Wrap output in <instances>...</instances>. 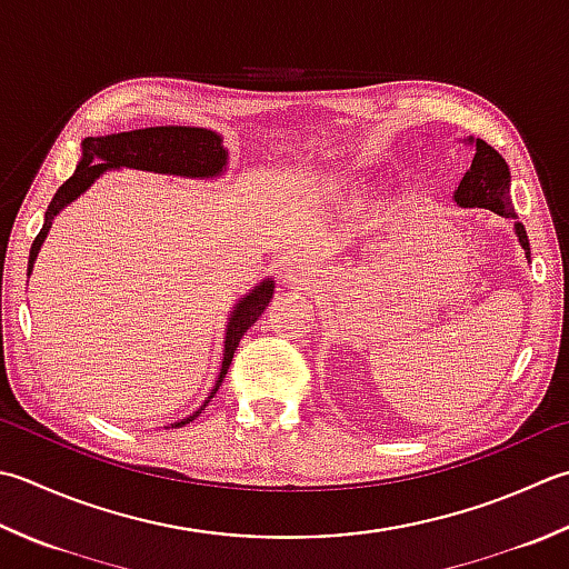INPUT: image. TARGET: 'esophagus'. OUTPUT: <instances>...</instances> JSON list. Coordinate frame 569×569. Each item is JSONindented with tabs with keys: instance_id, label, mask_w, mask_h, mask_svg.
Segmentation results:
<instances>
[{
	"instance_id": "esophagus-1",
	"label": "esophagus",
	"mask_w": 569,
	"mask_h": 569,
	"mask_svg": "<svg viewBox=\"0 0 569 569\" xmlns=\"http://www.w3.org/2000/svg\"><path fill=\"white\" fill-rule=\"evenodd\" d=\"M286 281L291 288H298V291H313V288H316V271L310 269L308 263H296V266H291V271H288Z\"/></svg>"
}]
</instances>
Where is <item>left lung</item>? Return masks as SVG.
I'll list each match as a JSON object with an SVG mask.
<instances>
[{"instance_id":"1","label":"left lung","mask_w":569,"mask_h":569,"mask_svg":"<svg viewBox=\"0 0 569 569\" xmlns=\"http://www.w3.org/2000/svg\"><path fill=\"white\" fill-rule=\"evenodd\" d=\"M476 154L471 162V170L463 174L459 189L453 192V199L459 207H483L491 209L496 214L506 219H516L513 202H510V170L503 160V154L493 150L486 140H473ZM516 233L520 247L530 256V243L526 227L516 221Z\"/></svg>"}]
</instances>
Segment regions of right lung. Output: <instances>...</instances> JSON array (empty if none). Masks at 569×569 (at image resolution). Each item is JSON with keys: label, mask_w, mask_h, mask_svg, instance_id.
Here are the masks:
<instances>
[{"label": "right lung", "mask_w": 569, "mask_h": 569, "mask_svg": "<svg viewBox=\"0 0 569 569\" xmlns=\"http://www.w3.org/2000/svg\"><path fill=\"white\" fill-rule=\"evenodd\" d=\"M120 167H132V170H148L160 174H180V177H217L227 170V150L221 144V136L207 128H187V126H162V128H144V130H130V132H116V136L106 138H86L83 140V158L78 162L76 172L66 180L59 192L53 194L51 204L43 217V227L37 233L29 251V269L31 273L33 261L41 249L43 239L51 229L53 217L71 204L76 197H81L88 187H91L106 170H120ZM273 296V281H266L256 286L253 291L241 298L237 308L231 310L227 338H224V362H221V372L217 377V385L211 389L209 399L217 395V389L224 380V375L231 365L233 350L239 348V340L243 338L263 308L269 306ZM209 399L204 407L209 405ZM202 415V409L194 411L192 417L182 421H174L177 427H184L194 417Z\"/></svg>", "instance_id": "right-lung-1"}]
</instances>
